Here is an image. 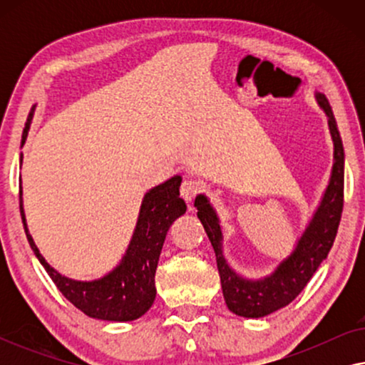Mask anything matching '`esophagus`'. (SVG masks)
<instances>
[{
	"label": "esophagus",
	"mask_w": 365,
	"mask_h": 365,
	"mask_svg": "<svg viewBox=\"0 0 365 365\" xmlns=\"http://www.w3.org/2000/svg\"><path fill=\"white\" fill-rule=\"evenodd\" d=\"M199 191H201V184L194 181V179H186L181 186V197L186 202H191L192 199L197 196Z\"/></svg>",
	"instance_id": "esophagus-1"
}]
</instances>
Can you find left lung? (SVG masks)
Instances as JSON below:
<instances>
[{
	"label": "left lung",
	"instance_id": "obj_1",
	"mask_svg": "<svg viewBox=\"0 0 365 365\" xmlns=\"http://www.w3.org/2000/svg\"><path fill=\"white\" fill-rule=\"evenodd\" d=\"M317 104L326 113L329 131L334 143V164L326 192L321 199L317 211L299 237L294 251L266 277L247 279L239 276L229 266L222 254V231L219 217L209 199L199 194L194 201L197 207V217L202 222L209 241L216 252V262L221 276L224 301L229 311L241 317L259 319L286 307L296 299L314 272L321 266L331 251L336 239L341 214L344 207V148L339 134L336 118L327 98L316 93Z\"/></svg>",
	"mask_w": 365,
	"mask_h": 365
}]
</instances>
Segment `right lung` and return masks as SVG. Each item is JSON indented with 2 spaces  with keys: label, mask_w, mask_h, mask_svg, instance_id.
<instances>
[{
  "label": "right lung",
  "mask_w": 365,
  "mask_h": 365,
  "mask_svg": "<svg viewBox=\"0 0 365 365\" xmlns=\"http://www.w3.org/2000/svg\"><path fill=\"white\" fill-rule=\"evenodd\" d=\"M34 108L36 106H33L29 111L26 126H24L21 148L26 143ZM19 161L23 163V154ZM181 181V176H174L144 194L136 227H134L133 237L121 262L106 276L94 279V281L69 279L49 266L28 231L23 209V187H19V211H21L29 246L56 287L73 306H76L89 317L113 322L134 321L149 311L156 299L154 276H156L164 239L171 224L181 217L187 209L186 202L179 197Z\"/></svg>",
  "instance_id": "right-lung-1"
}]
</instances>
